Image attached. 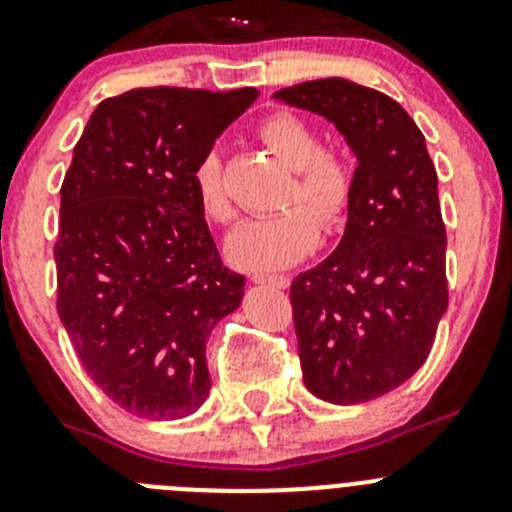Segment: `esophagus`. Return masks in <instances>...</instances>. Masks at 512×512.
I'll return each instance as SVG.
<instances>
[{"mask_svg":"<svg viewBox=\"0 0 512 512\" xmlns=\"http://www.w3.org/2000/svg\"><path fill=\"white\" fill-rule=\"evenodd\" d=\"M251 279L256 281V284H269V287H276V289L289 287V276L284 274H253Z\"/></svg>","mask_w":512,"mask_h":512,"instance_id":"esophagus-1","label":"esophagus"}]
</instances>
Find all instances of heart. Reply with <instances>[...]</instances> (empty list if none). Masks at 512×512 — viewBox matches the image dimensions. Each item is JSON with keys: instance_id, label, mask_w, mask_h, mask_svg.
Listing matches in <instances>:
<instances>
[{"instance_id": "1", "label": "heart", "mask_w": 512, "mask_h": 512, "mask_svg": "<svg viewBox=\"0 0 512 512\" xmlns=\"http://www.w3.org/2000/svg\"><path fill=\"white\" fill-rule=\"evenodd\" d=\"M266 149L294 170L281 203L289 208L248 220L228 241V256L246 271H274L302 261L322 233L340 231L355 198V164L340 149L322 147L320 131L294 111H274L256 129ZM192 187L205 218L228 225L236 218L218 152L192 170Z\"/></svg>"}]
</instances>
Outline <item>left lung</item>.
<instances>
[{
	"mask_svg": "<svg viewBox=\"0 0 512 512\" xmlns=\"http://www.w3.org/2000/svg\"><path fill=\"white\" fill-rule=\"evenodd\" d=\"M274 96L330 119L358 154L345 236L289 299L304 386L342 406L373 401L424 365L447 312L437 170L414 119L375 88L320 78Z\"/></svg>",
	"mask_w": 512,
	"mask_h": 512,
	"instance_id": "left-lung-1",
	"label": "left lung"
}]
</instances>
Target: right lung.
Wrapping results in <instances>:
<instances>
[{
    "mask_svg": "<svg viewBox=\"0 0 512 512\" xmlns=\"http://www.w3.org/2000/svg\"><path fill=\"white\" fill-rule=\"evenodd\" d=\"M256 88H134L96 106L60 187L58 314L93 383L139 419L170 421L210 391L205 342L243 299L192 170Z\"/></svg>",
    "mask_w": 512,
    "mask_h": 512,
    "instance_id": "right-lung-1",
    "label": "right lung"
}]
</instances>
